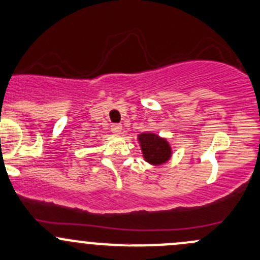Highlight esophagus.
I'll use <instances>...</instances> for the list:
<instances>
[{"instance_id":"34e87169","label":"esophagus","mask_w":260,"mask_h":260,"mask_svg":"<svg viewBox=\"0 0 260 260\" xmlns=\"http://www.w3.org/2000/svg\"><path fill=\"white\" fill-rule=\"evenodd\" d=\"M111 131H112V133H113V135L119 136V135H121V132H122V125L121 124H112Z\"/></svg>"}]
</instances>
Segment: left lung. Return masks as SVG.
Wrapping results in <instances>:
<instances>
[{
	"instance_id": "8db88e82",
	"label": "left lung",
	"mask_w": 260,
	"mask_h": 260,
	"mask_svg": "<svg viewBox=\"0 0 260 260\" xmlns=\"http://www.w3.org/2000/svg\"><path fill=\"white\" fill-rule=\"evenodd\" d=\"M137 139L142 155L147 163L152 166H162L171 159L173 149L166 138L160 137L157 133L144 132L138 135Z\"/></svg>"
}]
</instances>
